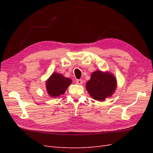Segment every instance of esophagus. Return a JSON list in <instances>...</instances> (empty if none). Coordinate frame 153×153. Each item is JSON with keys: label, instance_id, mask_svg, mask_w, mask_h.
I'll return each instance as SVG.
<instances>
[{"label": "esophagus", "instance_id": "esophagus-1", "mask_svg": "<svg viewBox=\"0 0 153 153\" xmlns=\"http://www.w3.org/2000/svg\"><path fill=\"white\" fill-rule=\"evenodd\" d=\"M76 84H79V85H81V84H82V83H83V82H82V80H81V79H79V80H76Z\"/></svg>", "mask_w": 153, "mask_h": 153}]
</instances>
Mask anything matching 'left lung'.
Instances as JSON below:
<instances>
[{"label": "left lung", "instance_id": "1", "mask_svg": "<svg viewBox=\"0 0 153 153\" xmlns=\"http://www.w3.org/2000/svg\"><path fill=\"white\" fill-rule=\"evenodd\" d=\"M116 87V78L112 74L100 70L92 73L91 79L86 84V89L90 96L100 101L112 96Z\"/></svg>", "mask_w": 153, "mask_h": 153}]
</instances>
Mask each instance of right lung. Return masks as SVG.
<instances>
[{
  "label": "right lung",
  "instance_id": "obj_1",
  "mask_svg": "<svg viewBox=\"0 0 153 153\" xmlns=\"http://www.w3.org/2000/svg\"><path fill=\"white\" fill-rule=\"evenodd\" d=\"M71 83L70 78L64 76L61 74L53 73L46 82V89L49 96L57 98L64 94Z\"/></svg>",
  "mask_w": 153,
  "mask_h": 153
}]
</instances>
